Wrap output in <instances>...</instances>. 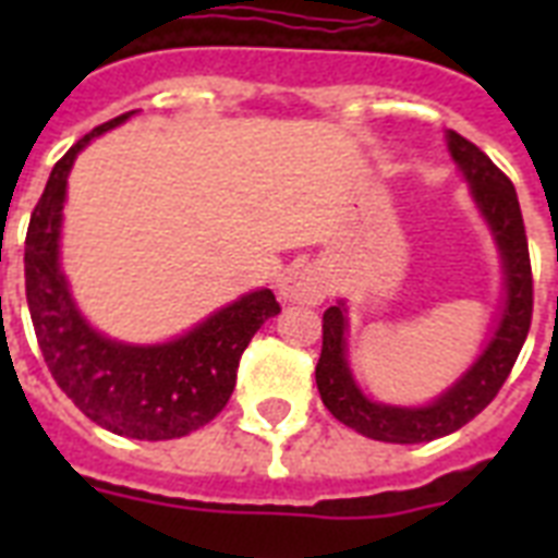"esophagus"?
Instances as JSON below:
<instances>
[{
  "label": "esophagus",
  "instance_id": "1",
  "mask_svg": "<svg viewBox=\"0 0 558 558\" xmlns=\"http://www.w3.org/2000/svg\"><path fill=\"white\" fill-rule=\"evenodd\" d=\"M327 295V283H324L322 271L313 266H292V269L280 278V298L283 301H295V304H322Z\"/></svg>",
  "mask_w": 558,
  "mask_h": 558
}]
</instances>
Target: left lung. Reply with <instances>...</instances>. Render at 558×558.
<instances>
[{"instance_id":"left-lung-1","label":"left lung","mask_w":558,"mask_h":558,"mask_svg":"<svg viewBox=\"0 0 558 558\" xmlns=\"http://www.w3.org/2000/svg\"><path fill=\"white\" fill-rule=\"evenodd\" d=\"M449 150L472 182L477 208L489 219L498 248L504 254L507 306H504L498 332L484 350V356L477 359L472 371L454 388L446 390L428 408L376 405L353 385L348 362H344V313H341V304L330 306L324 313L322 359L315 365L318 393H322L327 411L339 423L365 434L371 440L428 442L458 432L469 420H475L510 376L512 365L524 348V339H527L530 322H533V269H530L527 231H524L515 187L481 147H475L454 130H449Z\"/></svg>"}]
</instances>
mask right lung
Returning a JSON list of instances; mask_svg holds the SVG:
<instances>
[{"label": "right lung", "mask_w": 558, "mask_h": 558, "mask_svg": "<svg viewBox=\"0 0 558 558\" xmlns=\"http://www.w3.org/2000/svg\"><path fill=\"white\" fill-rule=\"evenodd\" d=\"M130 116L95 126L51 170L25 234V298L48 371L92 423L133 440H173L228 405L243 350L260 324L280 313V304L271 289H260L159 348H126L89 330L57 266L65 177L89 138Z\"/></svg>", "instance_id": "obj_1"}]
</instances>
